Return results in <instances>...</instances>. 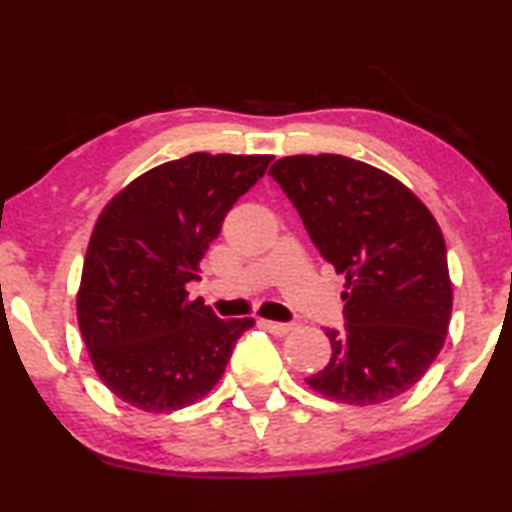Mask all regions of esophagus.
Here are the masks:
<instances>
[{"instance_id": "1", "label": "esophagus", "mask_w": 512, "mask_h": 512, "mask_svg": "<svg viewBox=\"0 0 512 512\" xmlns=\"http://www.w3.org/2000/svg\"><path fill=\"white\" fill-rule=\"evenodd\" d=\"M262 325H264V329H269L273 336H285V334H290V331H292V325H285V322H273V320H264Z\"/></svg>"}]
</instances>
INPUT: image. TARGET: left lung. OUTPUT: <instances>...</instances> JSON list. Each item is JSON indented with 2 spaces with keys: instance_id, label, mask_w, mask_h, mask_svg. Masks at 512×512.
<instances>
[{
  "instance_id": "1",
  "label": "left lung",
  "mask_w": 512,
  "mask_h": 512,
  "mask_svg": "<svg viewBox=\"0 0 512 512\" xmlns=\"http://www.w3.org/2000/svg\"><path fill=\"white\" fill-rule=\"evenodd\" d=\"M269 174L345 276V329H327L329 364L308 387L350 406L408 392L441 352L452 315L436 218L397 178L352 157L292 155Z\"/></svg>"
}]
</instances>
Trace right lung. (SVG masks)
Segmentation results:
<instances>
[{
    "label": "right lung",
    "instance_id": "obj_1",
    "mask_svg": "<svg viewBox=\"0 0 512 512\" xmlns=\"http://www.w3.org/2000/svg\"><path fill=\"white\" fill-rule=\"evenodd\" d=\"M271 160L192 153L134 178L99 213L76 315L99 380L129 406L171 413L204 399L255 325L220 320L185 285Z\"/></svg>",
    "mask_w": 512,
    "mask_h": 512
}]
</instances>
